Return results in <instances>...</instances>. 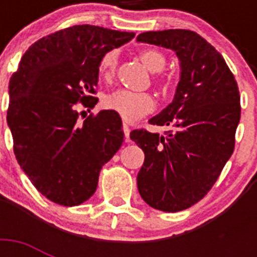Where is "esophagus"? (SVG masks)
<instances>
[{"instance_id":"esophagus-1","label":"esophagus","mask_w":257,"mask_h":257,"mask_svg":"<svg viewBox=\"0 0 257 257\" xmlns=\"http://www.w3.org/2000/svg\"><path fill=\"white\" fill-rule=\"evenodd\" d=\"M122 131H124V135H125V141L129 143V132H131V129H129L128 125L126 124L122 125Z\"/></svg>"}]
</instances>
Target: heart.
I'll list each match as a JSON object with an SVG mask.
<instances>
[{
    "label": "heart",
    "instance_id": "1",
    "mask_svg": "<svg viewBox=\"0 0 257 257\" xmlns=\"http://www.w3.org/2000/svg\"><path fill=\"white\" fill-rule=\"evenodd\" d=\"M140 60L151 72H160L164 69L167 58L159 50H143L140 53ZM118 52L116 49L109 50L101 57L98 64V72L105 80H110L116 73ZM105 108L120 114L122 120L132 121L140 118L147 113L152 112L156 106L155 97L147 92H132L126 89H118L105 97Z\"/></svg>",
    "mask_w": 257,
    "mask_h": 257
}]
</instances>
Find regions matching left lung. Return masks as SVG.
Returning <instances> with one entry per match:
<instances>
[{"instance_id":"obj_1","label":"left lung","mask_w":257,"mask_h":257,"mask_svg":"<svg viewBox=\"0 0 257 257\" xmlns=\"http://www.w3.org/2000/svg\"><path fill=\"white\" fill-rule=\"evenodd\" d=\"M137 41L173 50L181 69L173 101L149 120L173 131L131 132L145 155L137 188L155 209L183 211L207 195L233 153L239 88L223 56L192 30L145 32Z\"/></svg>"}]
</instances>
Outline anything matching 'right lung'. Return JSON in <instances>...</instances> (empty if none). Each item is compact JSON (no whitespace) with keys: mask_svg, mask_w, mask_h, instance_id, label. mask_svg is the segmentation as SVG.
Here are the masks:
<instances>
[{"mask_svg":"<svg viewBox=\"0 0 257 257\" xmlns=\"http://www.w3.org/2000/svg\"><path fill=\"white\" fill-rule=\"evenodd\" d=\"M135 33L74 25L42 37L22 56L9 81L8 125L21 169L46 199L74 207L96 192L98 175L124 141L113 110L78 120L92 109L98 64Z\"/></svg>","mask_w":257,"mask_h":257,"instance_id":"right-lung-1","label":"right lung"}]
</instances>
